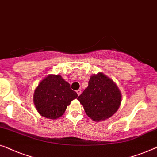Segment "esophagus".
Segmentation results:
<instances>
[{"label": "esophagus", "instance_id": "obj_1", "mask_svg": "<svg viewBox=\"0 0 157 157\" xmlns=\"http://www.w3.org/2000/svg\"><path fill=\"white\" fill-rule=\"evenodd\" d=\"M76 92H77V95H80V94H81V90H77Z\"/></svg>", "mask_w": 157, "mask_h": 157}]
</instances>
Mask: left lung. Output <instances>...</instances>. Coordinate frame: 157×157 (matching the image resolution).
<instances>
[{
	"label": "left lung",
	"instance_id": "8db88e82",
	"mask_svg": "<svg viewBox=\"0 0 157 157\" xmlns=\"http://www.w3.org/2000/svg\"><path fill=\"white\" fill-rule=\"evenodd\" d=\"M77 100L90 118L95 121H103L118 110L121 93L112 80L100 72L91 76L88 86Z\"/></svg>",
	"mask_w": 157,
	"mask_h": 157
}]
</instances>
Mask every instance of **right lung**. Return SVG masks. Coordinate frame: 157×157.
Segmentation results:
<instances>
[{"instance_id":"add662e5","label":"right lung","mask_w":157,"mask_h":157,"mask_svg":"<svg viewBox=\"0 0 157 157\" xmlns=\"http://www.w3.org/2000/svg\"><path fill=\"white\" fill-rule=\"evenodd\" d=\"M77 94L60 75H49L35 90L33 103L39 114L45 118L57 119L64 114Z\"/></svg>"}]
</instances>
